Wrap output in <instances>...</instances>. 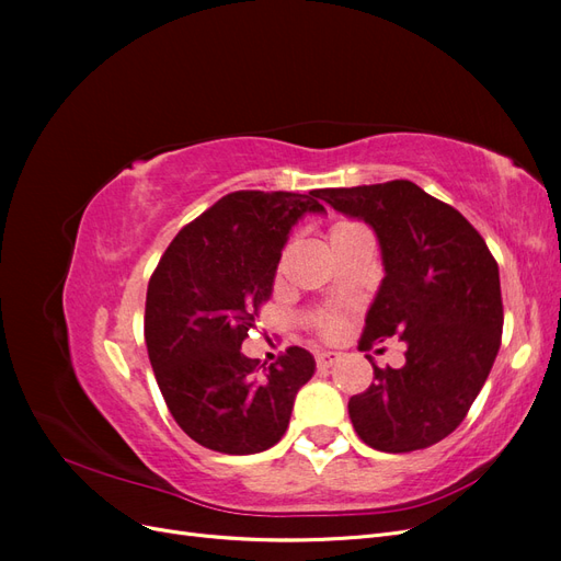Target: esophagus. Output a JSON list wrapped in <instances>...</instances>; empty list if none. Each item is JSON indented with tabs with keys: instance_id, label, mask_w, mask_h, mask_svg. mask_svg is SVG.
Returning a JSON list of instances; mask_svg holds the SVG:
<instances>
[{
	"instance_id": "obj_1",
	"label": "esophagus",
	"mask_w": 561,
	"mask_h": 561,
	"mask_svg": "<svg viewBox=\"0 0 561 561\" xmlns=\"http://www.w3.org/2000/svg\"><path fill=\"white\" fill-rule=\"evenodd\" d=\"M339 358H342V355H339L336 351H320V353H316V365H318V369H328L334 363H339Z\"/></svg>"
}]
</instances>
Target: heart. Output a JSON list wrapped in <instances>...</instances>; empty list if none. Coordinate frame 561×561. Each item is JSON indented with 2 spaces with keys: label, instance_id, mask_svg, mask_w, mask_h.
I'll use <instances>...</instances> for the list:
<instances>
[{
  "label": "heart",
  "instance_id": "obj_1",
  "mask_svg": "<svg viewBox=\"0 0 561 561\" xmlns=\"http://www.w3.org/2000/svg\"><path fill=\"white\" fill-rule=\"evenodd\" d=\"M351 227H358V225H353V222H339V225L332 227V231H342V229H351ZM316 328H318V332H320L322 336H336L339 332H342V328H344V320L339 318L336 313H322V316H318V320H316Z\"/></svg>",
  "mask_w": 561,
  "mask_h": 561
}]
</instances>
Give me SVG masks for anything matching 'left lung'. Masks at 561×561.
Returning a JSON list of instances; mask_svg holds the SVG:
<instances>
[{"instance_id":"8db88e82","label":"left lung","mask_w":561,"mask_h":561,"mask_svg":"<svg viewBox=\"0 0 561 561\" xmlns=\"http://www.w3.org/2000/svg\"><path fill=\"white\" fill-rule=\"evenodd\" d=\"M375 229L386 276L360 336L369 351L400 336L404 365L377 367L348 400L365 445L388 454L426 449L456 431L501 348L499 264L468 219L410 180L316 194Z\"/></svg>"}]
</instances>
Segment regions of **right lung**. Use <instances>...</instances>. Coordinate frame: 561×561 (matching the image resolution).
<instances>
[{
    "instance_id": "obj_1",
    "label": "right lung",
    "mask_w": 561,
    "mask_h": 561,
    "mask_svg": "<svg viewBox=\"0 0 561 561\" xmlns=\"http://www.w3.org/2000/svg\"><path fill=\"white\" fill-rule=\"evenodd\" d=\"M318 190L233 192L186 225L149 278L145 342L161 396L194 443L222 454L274 447L316 360L290 346L268 369L241 353L274 290L280 252Z\"/></svg>"
}]
</instances>
